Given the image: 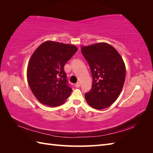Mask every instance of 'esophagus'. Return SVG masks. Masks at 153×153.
I'll return each instance as SVG.
<instances>
[{
  "label": "esophagus",
  "mask_w": 153,
  "mask_h": 153,
  "mask_svg": "<svg viewBox=\"0 0 153 153\" xmlns=\"http://www.w3.org/2000/svg\"><path fill=\"white\" fill-rule=\"evenodd\" d=\"M75 86H76L77 88H79V87H80V83L79 82L77 83H76V85H75Z\"/></svg>",
  "instance_id": "obj_1"
}]
</instances>
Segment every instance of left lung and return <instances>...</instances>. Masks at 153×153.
<instances>
[{
  "instance_id": "left-lung-1",
  "label": "left lung",
  "mask_w": 153,
  "mask_h": 153,
  "mask_svg": "<svg viewBox=\"0 0 153 153\" xmlns=\"http://www.w3.org/2000/svg\"><path fill=\"white\" fill-rule=\"evenodd\" d=\"M93 77L92 87L85 94L92 108H108L116 101L126 79V66L118 52L111 45L99 43L82 47Z\"/></svg>"
}]
</instances>
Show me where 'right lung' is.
Wrapping results in <instances>:
<instances>
[{
  "label": "right lung",
  "mask_w": 153,
  "mask_h": 153,
  "mask_svg": "<svg viewBox=\"0 0 153 153\" xmlns=\"http://www.w3.org/2000/svg\"><path fill=\"white\" fill-rule=\"evenodd\" d=\"M77 51L74 45L47 41L32 54L27 78L32 93L41 103L58 106L70 95L72 89L68 83L64 67Z\"/></svg>",
  "instance_id": "obj_1"
}]
</instances>
